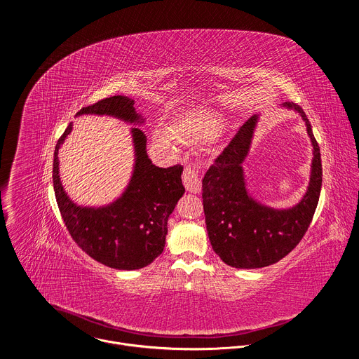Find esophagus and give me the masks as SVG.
<instances>
[{
  "mask_svg": "<svg viewBox=\"0 0 359 359\" xmlns=\"http://www.w3.org/2000/svg\"><path fill=\"white\" fill-rule=\"evenodd\" d=\"M182 180H183L186 190H189L191 193H198L201 190V182L190 165L184 166L183 173H182Z\"/></svg>",
  "mask_w": 359,
  "mask_h": 359,
  "instance_id": "34e87169",
  "label": "esophagus"
}]
</instances>
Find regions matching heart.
I'll use <instances>...</instances> for the list:
<instances>
[{
	"label": "heart",
	"mask_w": 359,
	"mask_h": 359,
	"mask_svg": "<svg viewBox=\"0 0 359 359\" xmlns=\"http://www.w3.org/2000/svg\"><path fill=\"white\" fill-rule=\"evenodd\" d=\"M220 125L222 119L215 112L197 109L177 118L169 128V132L177 139L204 140L215 136L220 129ZM155 139L162 144H169L172 142V137L166 130H158Z\"/></svg>",
	"instance_id": "obj_1"
}]
</instances>
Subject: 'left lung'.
Returning <instances> with one entry per match:
<instances>
[{
  "label": "left lung",
  "mask_w": 359,
  "mask_h": 359,
  "mask_svg": "<svg viewBox=\"0 0 359 359\" xmlns=\"http://www.w3.org/2000/svg\"><path fill=\"white\" fill-rule=\"evenodd\" d=\"M285 107L302 116L314 146L310 186L295 208L274 210L262 206L245 190L241 163L248 153L257 116L243 123L203 177V209L212 247L226 264L236 269H262L284 259L309 230L320 200V146L302 108L292 102H287Z\"/></svg>",
  "instance_id": "obj_1"
}]
</instances>
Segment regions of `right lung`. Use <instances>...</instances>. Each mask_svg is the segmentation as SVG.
<instances>
[{
	"instance_id": "right-lung-1",
	"label": "right lung",
	"mask_w": 359,
	"mask_h": 359,
	"mask_svg": "<svg viewBox=\"0 0 359 359\" xmlns=\"http://www.w3.org/2000/svg\"><path fill=\"white\" fill-rule=\"evenodd\" d=\"M133 104V99L116 95L82 108L76 115H111L135 123L139 122V115ZM71 130L72 123L57 142L53 169L55 197L67 230L89 257L100 264L116 270L146 267L165 248L168 219L184 193L183 166L162 169L153 165L146 153L144 133L133 128L136 163L126 191L107 208H79L64 191L58 175V150Z\"/></svg>"
}]
</instances>
